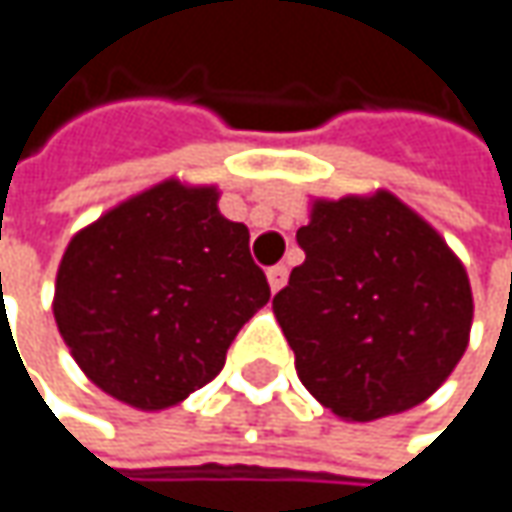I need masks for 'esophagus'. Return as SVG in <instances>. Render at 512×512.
I'll return each mask as SVG.
<instances>
[{"mask_svg":"<svg viewBox=\"0 0 512 512\" xmlns=\"http://www.w3.org/2000/svg\"><path fill=\"white\" fill-rule=\"evenodd\" d=\"M268 282H270V291H279L285 282H288V268L285 265H273L268 270Z\"/></svg>","mask_w":512,"mask_h":512,"instance_id":"34e87169","label":"esophagus"}]
</instances>
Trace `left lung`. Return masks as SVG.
Masks as SVG:
<instances>
[{
    "label": "left lung",
    "mask_w": 512,
    "mask_h": 512,
    "mask_svg": "<svg viewBox=\"0 0 512 512\" xmlns=\"http://www.w3.org/2000/svg\"><path fill=\"white\" fill-rule=\"evenodd\" d=\"M305 262L273 296L302 386L340 418L418 406L461 360L473 294L447 242L395 195L317 201Z\"/></svg>",
    "instance_id": "left-lung-1"
}]
</instances>
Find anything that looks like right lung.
Segmentation results:
<instances>
[{
  "mask_svg": "<svg viewBox=\"0 0 512 512\" xmlns=\"http://www.w3.org/2000/svg\"><path fill=\"white\" fill-rule=\"evenodd\" d=\"M216 201L213 187L164 181L80 230L60 262L54 320L71 357L135 409L207 386L270 299L247 227Z\"/></svg>",
  "mask_w": 512,
  "mask_h": 512,
  "instance_id": "right-lung-1",
  "label": "right lung"
}]
</instances>
